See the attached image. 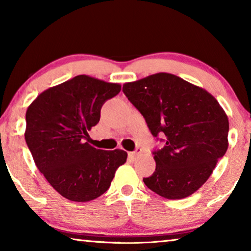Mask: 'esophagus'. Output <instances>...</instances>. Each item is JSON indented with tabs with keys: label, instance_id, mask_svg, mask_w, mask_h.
I'll return each instance as SVG.
<instances>
[{
	"label": "esophagus",
	"instance_id": "esophagus-1",
	"mask_svg": "<svg viewBox=\"0 0 251 251\" xmlns=\"http://www.w3.org/2000/svg\"><path fill=\"white\" fill-rule=\"evenodd\" d=\"M142 154V150H139V148H137V150H136L135 151H131V152H128V156H129V158H131V159H135L136 157H138L139 155Z\"/></svg>",
	"mask_w": 251,
	"mask_h": 251
}]
</instances>
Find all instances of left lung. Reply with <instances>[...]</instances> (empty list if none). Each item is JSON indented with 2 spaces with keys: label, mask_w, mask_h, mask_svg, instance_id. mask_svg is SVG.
<instances>
[{
  "label": "left lung",
  "mask_w": 251,
  "mask_h": 251,
  "mask_svg": "<svg viewBox=\"0 0 251 251\" xmlns=\"http://www.w3.org/2000/svg\"><path fill=\"white\" fill-rule=\"evenodd\" d=\"M123 92L145 118L151 135L164 136L165 146L152 151L156 169L144 178L145 185L167 199L197 192L228 148L229 122L217 100L169 73L125 83Z\"/></svg>",
  "instance_id": "obj_1"
}]
</instances>
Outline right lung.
Instances as JSON below:
<instances>
[{
    "mask_svg": "<svg viewBox=\"0 0 251 251\" xmlns=\"http://www.w3.org/2000/svg\"><path fill=\"white\" fill-rule=\"evenodd\" d=\"M122 86L87 75L44 91L26 110L25 141L50 186L72 201L96 199L109 188L127 152L103 151L86 141L100 122V108Z\"/></svg>",
    "mask_w": 251,
    "mask_h": 251,
    "instance_id": "add662e5",
    "label": "right lung"
}]
</instances>
